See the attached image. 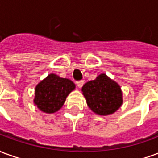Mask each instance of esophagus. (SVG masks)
Returning <instances> with one entry per match:
<instances>
[{
    "label": "esophagus",
    "instance_id": "34e87169",
    "mask_svg": "<svg viewBox=\"0 0 158 158\" xmlns=\"http://www.w3.org/2000/svg\"><path fill=\"white\" fill-rule=\"evenodd\" d=\"M76 85H77V86H78L79 88H81V87L84 85V81H83V80H79V81H77V82H76Z\"/></svg>",
    "mask_w": 158,
    "mask_h": 158
}]
</instances>
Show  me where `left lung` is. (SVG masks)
I'll use <instances>...</instances> for the list:
<instances>
[{
    "mask_svg": "<svg viewBox=\"0 0 158 158\" xmlns=\"http://www.w3.org/2000/svg\"><path fill=\"white\" fill-rule=\"evenodd\" d=\"M82 93L89 109L100 116L114 113L123 104V93L118 84L105 73H101L95 80L85 83Z\"/></svg>",
    "mask_w": 158,
    "mask_h": 158,
    "instance_id": "8db88e82",
    "label": "left lung"
}]
</instances>
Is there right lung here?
I'll use <instances>...</instances> for the list:
<instances>
[{
	"mask_svg": "<svg viewBox=\"0 0 158 158\" xmlns=\"http://www.w3.org/2000/svg\"><path fill=\"white\" fill-rule=\"evenodd\" d=\"M74 89L72 80L50 73L35 86L34 103L43 113H54L62 108L66 98Z\"/></svg>",
	"mask_w": 158,
	"mask_h": 158,
	"instance_id": "add662e5",
	"label": "right lung"
}]
</instances>
